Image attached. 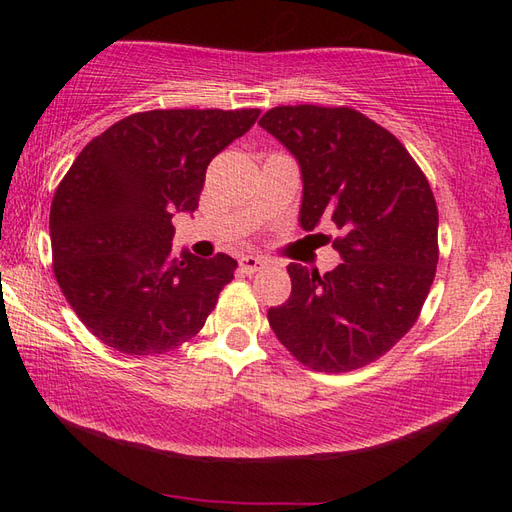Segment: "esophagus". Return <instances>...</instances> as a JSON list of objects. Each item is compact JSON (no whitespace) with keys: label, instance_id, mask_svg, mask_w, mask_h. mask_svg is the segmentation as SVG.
Instances as JSON below:
<instances>
[{"label":"esophagus","instance_id":"34e87169","mask_svg":"<svg viewBox=\"0 0 512 512\" xmlns=\"http://www.w3.org/2000/svg\"><path fill=\"white\" fill-rule=\"evenodd\" d=\"M264 264H266V259L259 257V255H242V257H239V268H242L246 275L257 273L259 268H264Z\"/></svg>","mask_w":512,"mask_h":512}]
</instances>
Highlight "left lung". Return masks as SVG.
Here are the masks:
<instances>
[{
  "label": "left lung",
  "mask_w": 512,
  "mask_h": 512,
  "mask_svg": "<svg viewBox=\"0 0 512 512\" xmlns=\"http://www.w3.org/2000/svg\"><path fill=\"white\" fill-rule=\"evenodd\" d=\"M299 162V224L341 231L325 275L292 262V292L268 310L277 339L317 372H350L416 323L438 266V206L387 129L350 107H273L259 121Z\"/></svg>",
  "instance_id": "obj_1"
}]
</instances>
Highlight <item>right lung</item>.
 Segmentation results:
<instances>
[{"label":"right lung","instance_id":"right-lung-1","mask_svg":"<svg viewBox=\"0 0 512 512\" xmlns=\"http://www.w3.org/2000/svg\"><path fill=\"white\" fill-rule=\"evenodd\" d=\"M259 110H154L105 129L72 162L50 209L63 297L96 339L129 356L189 341L237 262L171 255L176 213H193L209 162Z\"/></svg>","mask_w":512,"mask_h":512}]
</instances>
